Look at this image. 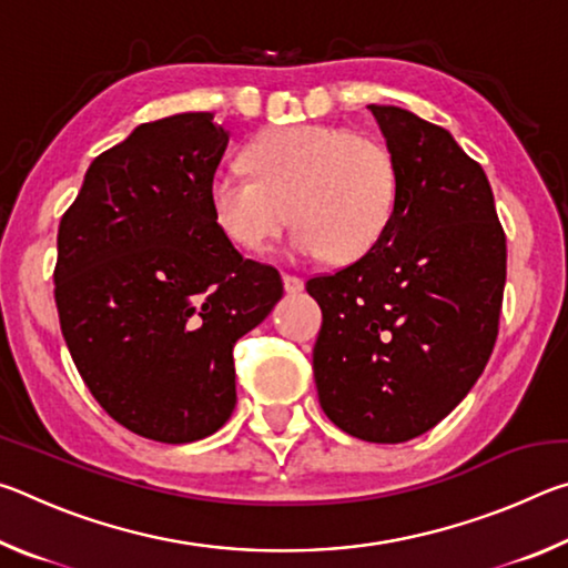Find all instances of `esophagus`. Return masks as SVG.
<instances>
[{"instance_id": "obj_1", "label": "esophagus", "mask_w": 568, "mask_h": 568, "mask_svg": "<svg viewBox=\"0 0 568 568\" xmlns=\"http://www.w3.org/2000/svg\"><path fill=\"white\" fill-rule=\"evenodd\" d=\"M283 285H285V293H301L303 291V277L283 273Z\"/></svg>"}]
</instances>
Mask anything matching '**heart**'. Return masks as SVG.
Segmentation results:
<instances>
[{"mask_svg":"<svg viewBox=\"0 0 568 568\" xmlns=\"http://www.w3.org/2000/svg\"><path fill=\"white\" fill-rule=\"evenodd\" d=\"M251 175L217 168L207 182L215 227L243 253H265L291 223L295 255L353 263L381 243L396 213L398 165L368 134L283 124L245 148Z\"/></svg>","mask_w":568,"mask_h":568,"instance_id":"obj_1","label":"heart"}]
</instances>
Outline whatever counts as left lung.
Here are the masks:
<instances>
[{"mask_svg":"<svg viewBox=\"0 0 568 568\" xmlns=\"http://www.w3.org/2000/svg\"><path fill=\"white\" fill-rule=\"evenodd\" d=\"M398 165V203L381 243L305 283L323 325L318 398L335 426L371 444L426 434L491 358L506 285V233L484 168L450 132L371 104Z\"/></svg>","mask_w":568,"mask_h":568,"instance_id":"obj_1","label":"left lung"}]
</instances>
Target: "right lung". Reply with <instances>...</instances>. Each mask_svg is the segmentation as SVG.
I'll return each instance as SVG.
<instances>
[{
    "mask_svg": "<svg viewBox=\"0 0 568 568\" xmlns=\"http://www.w3.org/2000/svg\"><path fill=\"white\" fill-rule=\"evenodd\" d=\"M225 148L213 112L140 124L92 160L57 233L54 303L77 371L108 416L160 444L230 418L233 345L283 295L281 273L210 217Z\"/></svg>",
    "mask_w": 568,
    "mask_h": 568,
    "instance_id": "1",
    "label": "right lung"
}]
</instances>
